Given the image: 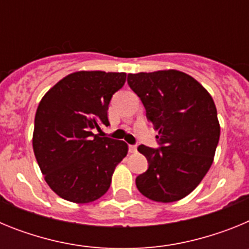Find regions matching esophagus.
<instances>
[{"instance_id":"esophagus-1","label":"esophagus","mask_w":249,"mask_h":249,"mask_svg":"<svg viewBox=\"0 0 249 249\" xmlns=\"http://www.w3.org/2000/svg\"><path fill=\"white\" fill-rule=\"evenodd\" d=\"M128 151L131 152V153H136V152H137V146H136V144H129Z\"/></svg>"}]
</instances>
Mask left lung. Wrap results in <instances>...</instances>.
I'll return each mask as SVG.
<instances>
[{"label": "left lung", "instance_id": "left-lung-1", "mask_svg": "<svg viewBox=\"0 0 249 249\" xmlns=\"http://www.w3.org/2000/svg\"><path fill=\"white\" fill-rule=\"evenodd\" d=\"M127 83L143 103L160 146H138L148 168L136 186L152 201L182 199L213 162L221 132L214 102L201 83L176 70L129 73Z\"/></svg>", "mask_w": 249, "mask_h": 249}]
</instances>
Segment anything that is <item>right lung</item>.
<instances>
[{
  "mask_svg": "<svg viewBox=\"0 0 249 249\" xmlns=\"http://www.w3.org/2000/svg\"><path fill=\"white\" fill-rule=\"evenodd\" d=\"M124 82L123 72H74L39 102L34 152L46 182L61 198L89 203L108 191L128 146L106 137L101 127L109 126L108 105Z\"/></svg>",
  "mask_w": 249,
  "mask_h": 249,
  "instance_id": "add662e5",
  "label": "right lung"
}]
</instances>
